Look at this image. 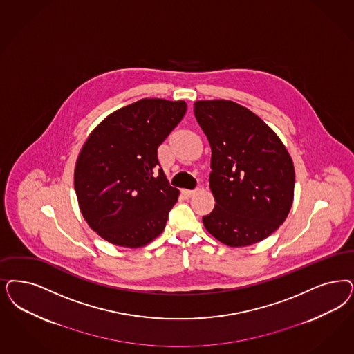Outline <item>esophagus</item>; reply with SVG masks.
<instances>
[{"label": "esophagus", "instance_id": "esophagus-1", "mask_svg": "<svg viewBox=\"0 0 354 354\" xmlns=\"http://www.w3.org/2000/svg\"><path fill=\"white\" fill-rule=\"evenodd\" d=\"M196 192H197V189H183V191H182V194H183L185 198L192 197V196L195 195Z\"/></svg>", "mask_w": 354, "mask_h": 354}]
</instances>
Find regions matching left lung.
Listing matches in <instances>:
<instances>
[{
    "label": "left lung",
    "mask_w": 354,
    "mask_h": 354,
    "mask_svg": "<svg viewBox=\"0 0 354 354\" xmlns=\"http://www.w3.org/2000/svg\"><path fill=\"white\" fill-rule=\"evenodd\" d=\"M195 116L212 147L216 205L203 217L205 229L230 247L266 239L292 207L295 172L286 147L259 116L232 100H197Z\"/></svg>",
    "instance_id": "8db88e82"
}]
</instances>
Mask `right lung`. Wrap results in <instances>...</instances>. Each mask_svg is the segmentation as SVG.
Here are the masks:
<instances>
[{
  "instance_id": "add662e5",
  "label": "right lung",
  "mask_w": 354,
  "mask_h": 354,
  "mask_svg": "<svg viewBox=\"0 0 354 354\" xmlns=\"http://www.w3.org/2000/svg\"><path fill=\"white\" fill-rule=\"evenodd\" d=\"M185 111L183 100L145 97L112 112L86 140L74 189L86 222L107 242L137 248L163 232L179 189L160 169L158 147Z\"/></svg>"
}]
</instances>
